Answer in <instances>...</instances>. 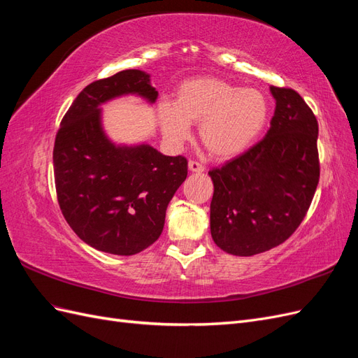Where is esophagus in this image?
I'll return each mask as SVG.
<instances>
[{
  "mask_svg": "<svg viewBox=\"0 0 358 358\" xmlns=\"http://www.w3.org/2000/svg\"><path fill=\"white\" fill-rule=\"evenodd\" d=\"M188 169H189L191 171H196V173H201V171H204V166L201 164L200 161H197V159H189V162H188Z\"/></svg>",
  "mask_w": 358,
  "mask_h": 358,
  "instance_id": "esophagus-1",
  "label": "esophagus"
}]
</instances>
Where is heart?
<instances>
[{"instance_id":"heart-1","label":"heart","mask_w":358,"mask_h":358,"mask_svg":"<svg viewBox=\"0 0 358 358\" xmlns=\"http://www.w3.org/2000/svg\"><path fill=\"white\" fill-rule=\"evenodd\" d=\"M267 117L268 101L262 91L241 88L220 78L183 82L175 103L158 106L162 134L171 145H182L189 137V124H200L203 146L220 159L239 155L251 146Z\"/></svg>"}]
</instances>
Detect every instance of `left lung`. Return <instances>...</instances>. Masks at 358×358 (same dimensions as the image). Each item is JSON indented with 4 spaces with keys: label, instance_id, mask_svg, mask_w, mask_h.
<instances>
[{
    "label": "left lung",
    "instance_id": "left-lung-1",
    "mask_svg": "<svg viewBox=\"0 0 358 358\" xmlns=\"http://www.w3.org/2000/svg\"><path fill=\"white\" fill-rule=\"evenodd\" d=\"M270 91L276 109L266 137L209 171L212 239L231 255L251 257L284 243L318 187L315 115L297 91L273 85Z\"/></svg>",
    "mask_w": 358,
    "mask_h": 358
}]
</instances>
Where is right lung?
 <instances>
[{
  "instance_id": "1",
  "label": "right lung",
  "mask_w": 358,
  "mask_h": 358,
  "mask_svg": "<svg viewBox=\"0 0 358 358\" xmlns=\"http://www.w3.org/2000/svg\"><path fill=\"white\" fill-rule=\"evenodd\" d=\"M124 94L154 103L149 74L124 70L90 83L64 115L53 146L57 197L64 218L90 246L134 255L162 233L166 210L188 175L185 157L149 145L115 146L100 124L99 106Z\"/></svg>"
}]
</instances>
